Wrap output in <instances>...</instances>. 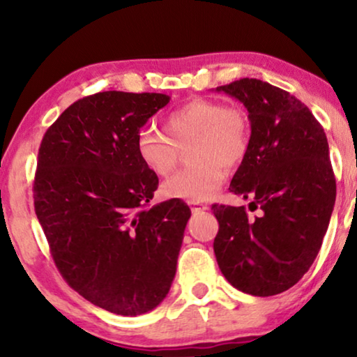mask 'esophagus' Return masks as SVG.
I'll return each instance as SVG.
<instances>
[{
  "label": "esophagus",
  "instance_id": "1",
  "mask_svg": "<svg viewBox=\"0 0 357 357\" xmlns=\"http://www.w3.org/2000/svg\"><path fill=\"white\" fill-rule=\"evenodd\" d=\"M190 209H192L193 213H203V211H206L208 206H206V204H199L197 202H192V203H190Z\"/></svg>",
  "mask_w": 357,
  "mask_h": 357
}]
</instances>
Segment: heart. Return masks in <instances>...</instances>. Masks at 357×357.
<instances>
[{
    "label": "heart",
    "instance_id": "b5f03b06",
    "mask_svg": "<svg viewBox=\"0 0 357 357\" xmlns=\"http://www.w3.org/2000/svg\"><path fill=\"white\" fill-rule=\"evenodd\" d=\"M165 133L144 128L136 138V151L144 167L167 177L177 167L180 148L195 141V167L180 170L162 183L165 198L204 202L218 193L226 169L237 167L250 148V123L237 107L206 97H195L170 112L164 121Z\"/></svg>",
    "mask_w": 357,
    "mask_h": 357
}]
</instances>
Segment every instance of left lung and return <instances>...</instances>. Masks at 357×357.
<instances>
[{"instance_id":"1","label":"left lung","mask_w":357,"mask_h":357,"mask_svg":"<svg viewBox=\"0 0 357 357\" xmlns=\"http://www.w3.org/2000/svg\"><path fill=\"white\" fill-rule=\"evenodd\" d=\"M216 91L242 102L252 128L229 190L261 209L252 221L243 206L213 204L218 265L238 291L280 294L309 271L328 229L336 198L328 141L309 107L280 87L243 77Z\"/></svg>"}]
</instances>
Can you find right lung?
Instances as JSON below:
<instances>
[{"instance_id":"right-lung-1","label":"right lung","mask_w":357,"mask_h":357,"mask_svg":"<svg viewBox=\"0 0 357 357\" xmlns=\"http://www.w3.org/2000/svg\"><path fill=\"white\" fill-rule=\"evenodd\" d=\"M165 94L107 91L68 107L38 149L33 206L68 284L92 304L135 317L165 299L192 211L154 206L158 175L136 151Z\"/></svg>"}]
</instances>
